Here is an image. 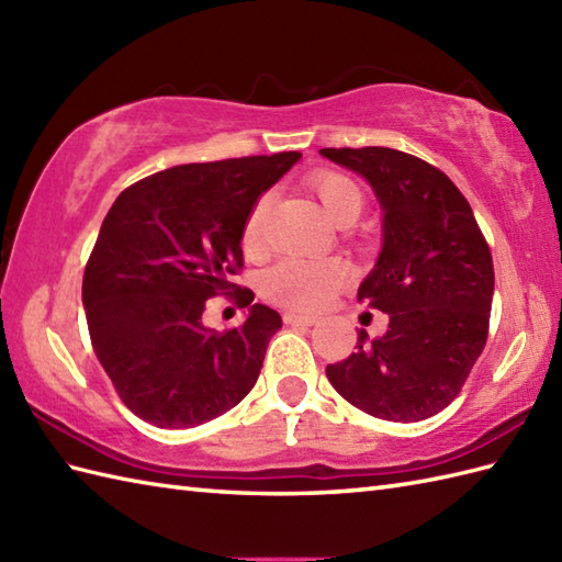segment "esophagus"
Here are the masks:
<instances>
[{
    "label": "esophagus",
    "mask_w": 562,
    "mask_h": 562,
    "mask_svg": "<svg viewBox=\"0 0 562 562\" xmlns=\"http://www.w3.org/2000/svg\"><path fill=\"white\" fill-rule=\"evenodd\" d=\"M284 324L290 326H314L316 324V316H308V314H296V312H284Z\"/></svg>",
    "instance_id": "1"
}]
</instances>
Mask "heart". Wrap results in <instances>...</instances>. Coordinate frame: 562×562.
I'll return each instance as SVG.
<instances>
[{"instance_id": "obj_1", "label": "heart", "mask_w": 562, "mask_h": 562, "mask_svg": "<svg viewBox=\"0 0 562 562\" xmlns=\"http://www.w3.org/2000/svg\"><path fill=\"white\" fill-rule=\"evenodd\" d=\"M306 186L318 198L328 220L338 226L355 224L364 210L362 188L340 171H314ZM268 212L270 195H260L244 222L241 238L248 254H256L262 246ZM350 266L340 258H282L262 274V294L280 306L308 312V308L324 306L350 280Z\"/></svg>"}]
</instances>
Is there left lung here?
Here are the masks:
<instances>
[{"instance_id": "obj_1", "label": "left lung", "mask_w": 562, "mask_h": 562, "mask_svg": "<svg viewBox=\"0 0 562 562\" xmlns=\"http://www.w3.org/2000/svg\"><path fill=\"white\" fill-rule=\"evenodd\" d=\"M364 176L384 210V246L357 300L389 314L360 330L326 376L345 401L381 420L417 423L459 396L491 324L495 270L469 200L437 166L389 147L321 149Z\"/></svg>"}]
</instances>
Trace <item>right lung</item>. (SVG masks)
I'll use <instances>...</instances> for the list:
<instances>
[{
	"label": "right lung",
	"instance_id": "obj_1",
	"mask_svg": "<svg viewBox=\"0 0 562 562\" xmlns=\"http://www.w3.org/2000/svg\"><path fill=\"white\" fill-rule=\"evenodd\" d=\"M300 159L280 151L173 166L125 188L105 214L81 300L93 352L145 423L195 427L256 386L282 318L229 278L244 268L250 207ZM220 293L251 306L224 334L201 324L204 302Z\"/></svg>",
	"mask_w": 562,
	"mask_h": 562
}]
</instances>
